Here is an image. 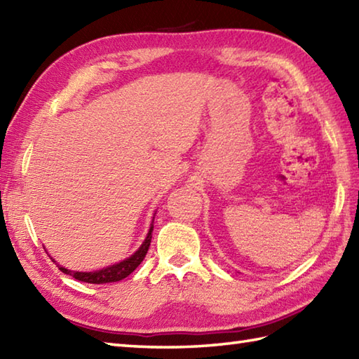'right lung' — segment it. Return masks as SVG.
Returning a JSON list of instances; mask_svg holds the SVG:
<instances>
[{"instance_id":"right-lung-1","label":"right lung","mask_w":359,"mask_h":359,"mask_svg":"<svg viewBox=\"0 0 359 359\" xmlns=\"http://www.w3.org/2000/svg\"><path fill=\"white\" fill-rule=\"evenodd\" d=\"M154 215H156V211H154ZM152 228H154V216H152L149 230L147 233V238H144V241L142 242V245L137 248L131 256L123 259V261L108 265V266H104V269H100V270L74 271V270H69V269H65V266L60 265L53 257H50V259H52V262H55L58 265L60 270H62L66 274H69V276L75 278L77 280L88 282V284H108V282H118L121 279H125L126 276H129V274H131L137 269V266L142 264L144 256H147L148 248L151 245V239H152Z\"/></svg>"}]
</instances>
